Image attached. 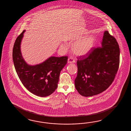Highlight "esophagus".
<instances>
[{
	"label": "esophagus",
	"mask_w": 131,
	"mask_h": 131,
	"mask_svg": "<svg viewBox=\"0 0 131 131\" xmlns=\"http://www.w3.org/2000/svg\"><path fill=\"white\" fill-rule=\"evenodd\" d=\"M75 61V59L72 57H70L68 59V63H74Z\"/></svg>",
	"instance_id": "esophagus-1"
}]
</instances>
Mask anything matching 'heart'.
I'll use <instances>...</instances> for the list:
<instances>
[{"label":"heart","instance_id":"obj_1","mask_svg":"<svg viewBox=\"0 0 131 131\" xmlns=\"http://www.w3.org/2000/svg\"><path fill=\"white\" fill-rule=\"evenodd\" d=\"M95 38L93 36H86L72 45V50L77 56L86 55L91 50L95 45Z\"/></svg>","mask_w":131,"mask_h":131}]
</instances>
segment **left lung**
I'll list each match as a JSON object with an SVG mask.
<instances>
[{
    "label": "left lung",
    "instance_id": "8db88e82",
    "mask_svg": "<svg viewBox=\"0 0 131 131\" xmlns=\"http://www.w3.org/2000/svg\"><path fill=\"white\" fill-rule=\"evenodd\" d=\"M119 57V47L116 39L108 31H105L101 47L92 49L86 57L77 58L75 86L79 93L88 97L106 90L117 74Z\"/></svg>",
    "mask_w": 131,
    "mask_h": 131
}]
</instances>
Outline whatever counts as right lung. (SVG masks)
<instances>
[{"mask_svg": "<svg viewBox=\"0 0 131 131\" xmlns=\"http://www.w3.org/2000/svg\"><path fill=\"white\" fill-rule=\"evenodd\" d=\"M25 30L14 42L13 59L17 75L24 86L31 93L45 97L52 94L58 86L60 73L67 64L68 57H51L41 64L30 66L22 58L20 43Z\"/></svg>", "mask_w": 131, "mask_h": 131, "instance_id": "obj_1", "label": "right lung"}]
</instances>
